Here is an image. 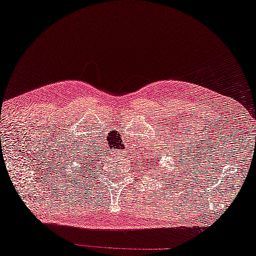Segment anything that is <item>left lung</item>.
<instances>
[{"label": "left lung", "mask_w": 256, "mask_h": 256, "mask_svg": "<svg viewBox=\"0 0 256 256\" xmlns=\"http://www.w3.org/2000/svg\"><path fill=\"white\" fill-rule=\"evenodd\" d=\"M155 162H156V161H155ZM155 167H156V164H155Z\"/></svg>", "instance_id": "8db88e82"}]
</instances>
